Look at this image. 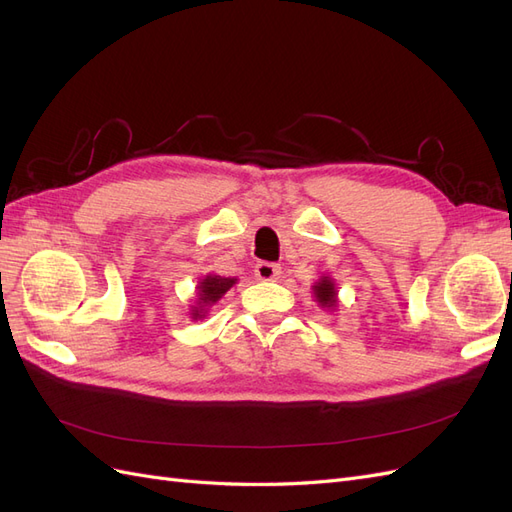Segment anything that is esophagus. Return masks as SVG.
<instances>
[{"instance_id": "obj_1", "label": "esophagus", "mask_w": 512, "mask_h": 512, "mask_svg": "<svg viewBox=\"0 0 512 512\" xmlns=\"http://www.w3.org/2000/svg\"><path fill=\"white\" fill-rule=\"evenodd\" d=\"M254 273H256L258 280H262V282H273V280H277V277H280L282 269H280V265H273V262H258Z\"/></svg>"}]
</instances>
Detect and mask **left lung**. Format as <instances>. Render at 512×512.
Listing matches in <instances>:
<instances>
[{"label": "left lung", "instance_id": "obj_1", "mask_svg": "<svg viewBox=\"0 0 512 512\" xmlns=\"http://www.w3.org/2000/svg\"><path fill=\"white\" fill-rule=\"evenodd\" d=\"M312 294L322 309L335 312L339 305V299H337V286H335L331 275H320V280L314 282V286H312Z\"/></svg>", "mask_w": 512, "mask_h": 512}]
</instances>
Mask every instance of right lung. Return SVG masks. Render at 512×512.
Segmentation results:
<instances>
[{
	"instance_id": "obj_1",
	"label": "right lung",
	"mask_w": 512,
	"mask_h": 512,
	"mask_svg": "<svg viewBox=\"0 0 512 512\" xmlns=\"http://www.w3.org/2000/svg\"><path fill=\"white\" fill-rule=\"evenodd\" d=\"M237 284V277H222L209 273L196 286V305L190 309L192 320H203L209 312V307L218 303L224 294Z\"/></svg>"
}]
</instances>
